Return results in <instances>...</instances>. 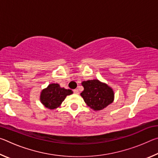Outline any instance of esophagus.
<instances>
[{"instance_id":"34e87169","label":"esophagus","mask_w":158,"mask_h":158,"mask_svg":"<svg viewBox=\"0 0 158 158\" xmlns=\"http://www.w3.org/2000/svg\"><path fill=\"white\" fill-rule=\"evenodd\" d=\"M73 92H74V93H75V94H79V93L78 89H74L73 90Z\"/></svg>"}]
</instances>
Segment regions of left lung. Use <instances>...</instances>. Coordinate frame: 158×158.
<instances>
[{
	"instance_id": "obj_1",
	"label": "left lung",
	"mask_w": 158,
	"mask_h": 158,
	"mask_svg": "<svg viewBox=\"0 0 158 158\" xmlns=\"http://www.w3.org/2000/svg\"><path fill=\"white\" fill-rule=\"evenodd\" d=\"M84 89L81 93L86 105L95 111L103 109L114 101L111 88L98 79L88 80L81 83Z\"/></svg>"
}]
</instances>
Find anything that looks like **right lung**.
<instances>
[{"label": "right lung", "mask_w": 158, "mask_h": 158, "mask_svg": "<svg viewBox=\"0 0 158 158\" xmlns=\"http://www.w3.org/2000/svg\"><path fill=\"white\" fill-rule=\"evenodd\" d=\"M72 93L71 90L60 88L58 84H52L42 91L40 101L47 108L54 109L60 105L67 95Z\"/></svg>", "instance_id": "1"}]
</instances>
